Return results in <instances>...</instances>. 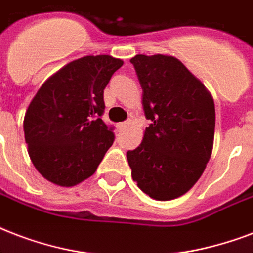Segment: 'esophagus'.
I'll list each match as a JSON object with an SVG mask.
<instances>
[{
  "instance_id": "esophagus-1",
  "label": "esophagus",
  "mask_w": 253,
  "mask_h": 253,
  "mask_svg": "<svg viewBox=\"0 0 253 253\" xmlns=\"http://www.w3.org/2000/svg\"><path fill=\"white\" fill-rule=\"evenodd\" d=\"M129 123H119V124L116 125V128L119 129V130H123V129H125L126 126H128Z\"/></svg>"
}]
</instances>
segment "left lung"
<instances>
[{
    "label": "left lung",
    "instance_id": "1",
    "mask_svg": "<svg viewBox=\"0 0 253 253\" xmlns=\"http://www.w3.org/2000/svg\"><path fill=\"white\" fill-rule=\"evenodd\" d=\"M142 88V107L152 124L126 153L133 181L156 201L186 194L212 153L215 105L210 91L175 56L130 59Z\"/></svg>",
    "mask_w": 253,
    "mask_h": 253
}]
</instances>
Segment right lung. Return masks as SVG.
Listing matches in <instances>:
<instances>
[{
    "label": "right lung",
    "instance_id": "add662e5",
    "mask_svg": "<svg viewBox=\"0 0 253 253\" xmlns=\"http://www.w3.org/2000/svg\"><path fill=\"white\" fill-rule=\"evenodd\" d=\"M123 64L111 55L72 60L33 97L23 119L25 141L33 165L47 181L71 187L96 171L115 140L100 119L104 89Z\"/></svg>",
    "mask_w": 253,
    "mask_h": 253
}]
</instances>
